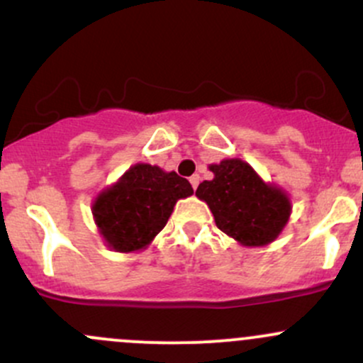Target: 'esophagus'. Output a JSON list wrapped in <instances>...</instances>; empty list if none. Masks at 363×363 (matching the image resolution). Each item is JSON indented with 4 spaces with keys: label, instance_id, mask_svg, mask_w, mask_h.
<instances>
[{
    "label": "esophagus",
    "instance_id": "1",
    "mask_svg": "<svg viewBox=\"0 0 363 363\" xmlns=\"http://www.w3.org/2000/svg\"><path fill=\"white\" fill-rule=\"evenodd\" d=\"M199 180H201V178H199V174H194V177H190V183H192L194 190H196L199 186Z\"/></svg>",
    "mask_w": 363,
    "mask_h": 363
}]
</instances>
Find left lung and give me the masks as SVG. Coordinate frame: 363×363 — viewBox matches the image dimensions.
Here are the masks:
<instances>
[{
	"label": "left lung",
	"mask_w": 363,
	"mask_h": 363,
	"mask_svg": "<svg viewBox=\"0 0 363 363\" xmlns=\"http://www.w3.org/2000/svg\"><path fill=\"white\" fill-rule=\"evenodd\" d=\"M209 171L214 178L202 182L196 196L209 206L216 227L245 247L274 242L289 221V196L242 159H223Z\"/></svg>",
	"instance_id": "left-lung-1"
}]
</instances>
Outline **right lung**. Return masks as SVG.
<instances>
[{"label":"right lung","mask_w":363,"mask_h":363,"mask_svg":"<svg viewBox=\"0 0 363 363\" xmlns=\"http://www.w3.org/2000/svg\"><path fill=\"white\" fill-rule=\"evenodd\" d=\"M192 194L189 180L174 171L136 162L95 197L93 220L112 251H142L166 227L177 202Z\"/></svg>","instance_id":"obj_1"}]
</instances>
